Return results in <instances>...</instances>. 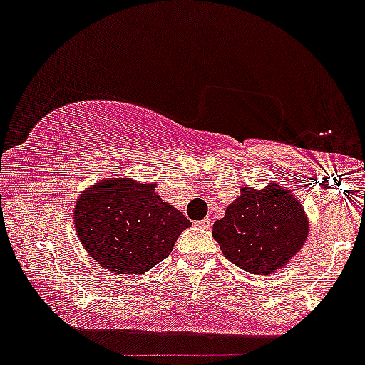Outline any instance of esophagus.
Returning <instances> with one entry per match:
<instances>
[{"label": "esophagus", "instance_id": "34e87169", "mask_svg": "<svg viewBox=\"0 0 365 365\" xmlns=\"http://www.w3.org/2000/svg\"><path fill=\"white\" fill-rule=\"evenodd\" d=\"M197 226H199V228H202V230H209V228H211V220H209V217H204V220L197 221Z\"/></svg>", "mask_w": 365, "mask_h": 365}]
</instances>
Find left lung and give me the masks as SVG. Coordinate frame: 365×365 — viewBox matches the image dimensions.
Masks as SVG:
<instances>
[{"instance_id":"1","label":"left lung","mask_w":365,"mask_h":365,"mask_svg":"<svg viewBox=\"0 0 365 365\" xmlns=\"http://www.w3.org/2000/svg\"><path fill=\"white\" fill-rule=\"evenodd\" d=\"M309 235V217L300 200L271 182L242 187L225 216L212 225V237L230 262L252 274H273L290 262Z\"/></svg>"}]
</instances>
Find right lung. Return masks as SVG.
Wrapping results in <instances>:
<instances>
[{"mask_svg":"<svg viewBox=\"0 0 365 365\" xmlns=\"http://www.w3.org/2000/svg\"><path fill=\"white\" fill-rule=\"evenodd\" d=\"M73 225L99 266L115 274H142L168 257L192 223L163 202L154 182L113 177L78 195Z\"/></svg>","mask_w":365,"mask_h":365,"instance_id":"obj_1","label":"right lung"}]
</instances>
